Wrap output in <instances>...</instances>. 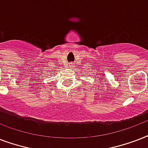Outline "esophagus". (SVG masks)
Returning <instances> with one entry per match:
<instances>
[{"instance_id": "1", "label": "esophagus", "mask_w": 148, "mask_h": 148, "mask_svg": "<svg viewBox=\"0 0 148 148\" xmlns=\"http://www.w3.org/2000/svg\"><path fill=\"white\" fill-rule=\"evenodd\" d=\"M70 66H71V67H72V64H70Z\"/></svg>"}]
</instances>
